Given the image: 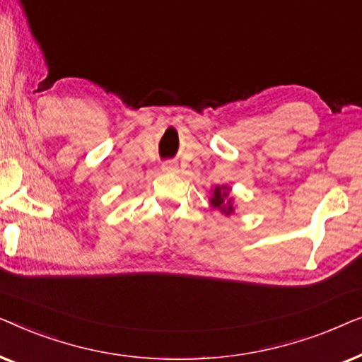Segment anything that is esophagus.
<instances>
[{
	"label": "esophagus",
	"instance_id": "34e87169",
	"mask_svg": "<svg viewBox=\"0 0 362 362\" xmlns=\"http://www.w3.org/2000/svg\"><path fill=\"white\" fill-rule=\"evenodd\" d=\"M176 170H177V166L175 165V163H171V161L163 163V171H166V173H173V171H176Z\"/></svg>",
	"mask_w": 362,
	"mask_h": 362
}]
</instances>
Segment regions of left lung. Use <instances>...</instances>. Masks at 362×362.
Wrapping results in <instances>:
<instances>
[{"label":"left lung","instance_id":"left-lung-1","mask_svg":"<svg viewBox=\"0 0 362 362\" xmlns=\"http://www.w3.org/2000/svg\"><path fill=\"white\" fill-rule=\"evenodd\" d=\"M227 196H229V192H227V187L222 186L219 187L217 186L214 189V196L211 197V204L217 207V209L224 211L229 214V212H232V204H230V199L227 201Z\"/></svg>","mask_w":362,"mask_h":362}]
</instances>
